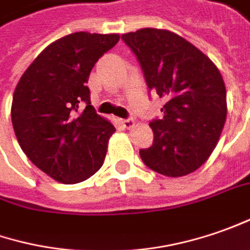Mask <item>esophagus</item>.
Instances as JSON below:
<instances>
[{"instance_id":"34e87169","label":"esophagus","mask_w":250,"mask_h":250,"mask_svg":"<svg viewBox=\"0 0 250 250\" xmlns=\"http://www.w3.org/2000/svg\"><path fill=\"white\" fill-rule=\"evenodd\" d=\"M122 125H123L125 128H131L134 125V120L133 119H123L122 120Z\"/></svg>"}]
</instances>
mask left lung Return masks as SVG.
<instances>
[{"instance_id": "obj_1", "label": "left lung", "mask_w": 250, "mask_h": 250, "mask_svg": "<svg viewBox=\"0 0 250 250\" xmlns=\"http://www.w3.org/2000/svg\"><path fill=\"white\" fill-rule=\"evenodd\" d=\"M122 39L137 56L148 88L165 99L152 120L153 144L142 162L167 177H183L209 159L227 117V94L219 69L178 34L140 29Z\"/></svg>"}]
</instances>
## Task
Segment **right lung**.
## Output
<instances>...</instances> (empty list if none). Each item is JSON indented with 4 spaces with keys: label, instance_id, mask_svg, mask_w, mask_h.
Here are the masks:
<instances>
[{
    "label": "right lung",
    "instance_id": "1",
    "mask_svg": "<svg viewBox=\"0 0 250 250\" xmlns=\"http://www.w3.org/2000/svg\"><path fill=\"white\" fill-rule=\"evenodd\" d=\"M119 34L79 31L49 44L23 73L11 117L26 156L63 184L90 178L104 165L113 125L97 115L87 87L91 69Z\"/></svg>",
    "mask_w": 250,
    "mask_h": 250
}]
</instances>
